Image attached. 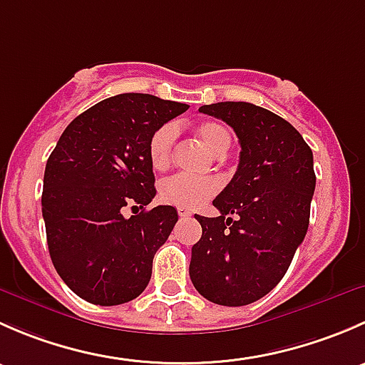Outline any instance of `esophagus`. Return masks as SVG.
<instances>
[{
	"label": "esophagus",
	"mask_w": 365,
	"mask_h": 365,
	"mask_svg": "<svg viewBox=\"0 0 365 365\" xmlns=\"http://www.w3.org/2000/svg\"><path fill=\"white\" fill-rule=\"evenodd\" d=\"M178 215L182 217V219H189V217H192V212L187 208H178Z\"/></svg>",
	"instance_id": "1"
}]
</instances>
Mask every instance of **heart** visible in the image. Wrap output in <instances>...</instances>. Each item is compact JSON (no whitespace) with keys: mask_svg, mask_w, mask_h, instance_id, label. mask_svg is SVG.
I'll return each instance as SVG.
<instances>
[{"mask_svg":"<svg viewBox=\"0 0 365 365\" xmlns=\"http://www.w3.org/2000/svg\"><path fill=\"white\" fill-rule=\"evenodd\" d=\"M196 135L205 148L213 155H224L231 145V135L224 125L217 121H203L196 127ZM175 123H164L153 130L148 141V159L153 169L162 171L169 165L175 145ZM220 190V180L215 176L175 175L165 178L159 187V197L164 203L178 208L194 210Z\"/></svg>","mask_w":365,"mask_h":365,"instance_id":"b5f03b06","label":"heart"}]
</instances>
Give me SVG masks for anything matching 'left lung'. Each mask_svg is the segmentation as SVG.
I'll list each match as a JSON object with an SVG mask.
<instances>
[{
	"mask_svg": "<svg viewBox=\"0 0 365 365\" xmlns=\"http://www.w3.org/2000/svg\"><path fill=\"white\" fill-rule=\"evenodd\" d=\"M200 113L226 121L242 152L213 200L220 215H196L203 235L189 274L206 300L238 307L270 293L304 242L316 187L312 152L289 121L259 106L217 102Z\"/></svg>",
	"mask_w": 365,
	"mask_h": 365,
	"instance_id": "left-lung-1",
	"label": "left lung"
}]
</instances>
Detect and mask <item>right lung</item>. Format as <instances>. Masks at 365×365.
<instances>
[{"mask_svg": "<svg viewBox=\"0 0 365 365\" xmlns=\"http://www.w3.org/2000/svg\"><path fill=\"white\" fill-rule=\"evenodd\" d=\"M189 109L148 93L106 98L73 118L43 173L42 215L54 268L95 305L141 295L153 256L178 220L173 206L145 210L155 197L150 135ZM125 205L139 209L128 220Z\"/></svg>", "mask_w": 365, "mask_h": 365, "instance_id": "right-lung-1", "label": "right lung"}]
</instances>
